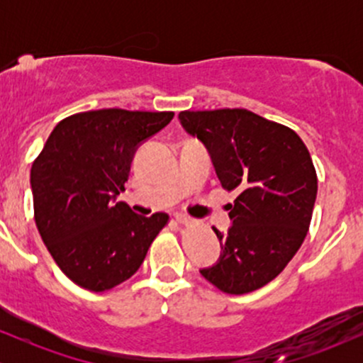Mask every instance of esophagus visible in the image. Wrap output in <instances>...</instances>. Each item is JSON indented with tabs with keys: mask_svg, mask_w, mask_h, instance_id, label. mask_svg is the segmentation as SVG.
I'll list each match as a JSON object with an SVG mask.
<instances>
[{
	"mask_svg": "<svg viewBox=\"0 0 363 363\" xmlns=\"http://www.w3.org/2000/svg\"><path fill=\"white\" fill-rule=\"evenodd\" d=\"M174 218H176V222H177V223H182V225H191V223L199 225L198 220H193V218H191V216H187V215H181V213H177L176 216H174Z\"/></svg>",
	"mask_w": 363,
	"mask_h": 363,
	"instance_id": "obj_1",
	"label": "esophagus"
}]
</instances>
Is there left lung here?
Returning a JSON list of instances; mask_svg holds the SVG:
<instances>
[{
	"label": "left lung",
	"mask_w": 363,
	"mask_h": 363,
	"mask_svg": "<svg viewBox=\"0 0 363 363\" xmlns=\"http://www.w3.org/2000/svg\"><path fill=\"white\" fill-rule=\"evenodd\" d=\"M182 128L208 152L222 187L235 191L228 232L213 228L222 254L201 274L230 295L280 274L301 249L318 194L309 150L294 129L247 109L182 111Z\"/></svg>",
	"instance_id": "1"
}]
</instances>
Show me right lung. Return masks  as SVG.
I'll return each mask as SVG.
<instances>
[{"mask_svg":"<svg viewBox=\"0 0 363 363\" xmlns=\"http://www.w3.org/2000/svg\"><path fill=\"white\" fill-rule=\"evenodd\" d=\"M172 118L174 112H78L57 123L32 164L39 234L82 289L106 291L131 278L167 225V213L141 216L116 198L136 148Z\"/></svg>","mask_w":363,"mask_h":363,"instance_id":"1","label":"right lung"}]
</instances>
